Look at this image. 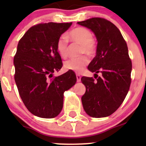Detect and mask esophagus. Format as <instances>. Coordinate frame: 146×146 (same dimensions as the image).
Instances as JSON below:
<instances>
[{"label":"esophagus","instance_id":"esophagus-1","mask_svg":"<svg viewBox=\"0 0 146 146\" xmlns=\"http://www.w3.org/2000/svg\"><path fill=\"white\" fill-rule=\"evenodd\" d=\"M76 78H77V82L81 81V76H80V75H78V74L76 75Z\"/></svg>","mask_w":146,"mask_h":146}]
</instances>
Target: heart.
<instances>
[{
  "instance_id": "heart-1",
  "label": "heart",
  "mask_w": 146,
  "mask_h": 146,
  "mask_svg": "<svg viewBox=\"0 0 146 146\" xmlns=\"http://www.w3.org/2000/svg\"><path fill=\"white\" fill-rule=\"evenodd\" d=\"M66 37L73 43L81 45L80 54H86L92 56L96 52V45L93 40V35L87 28L78 27L68 32ZM56 50L62 58H66L68 56V44L66 37L59 38L56 43ZM89 63V60L85 56L77 58L68 60L64 63V68L76 73H80Z\"/></svg>"
}]
</instances>
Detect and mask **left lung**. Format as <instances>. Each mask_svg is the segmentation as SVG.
I'll return each mask as SVG.
<instances>
[{
  "label": "left lung",
  "instance_id": "1",
  "mask_svg": "<svg viewBox=\"0 0 146 146\" xmlns=\"http://www.w3.org/2000/svg\"><path fill=\"white\" fill-rule=\"evenodd\" d=\"M78 24L96 36V56L88 68L95 73V78L101 73L97 80L82 77L86 88L81 98L83 109L92 117H108L120 107L130 88L132 64L127 44L118 28L105 19L92 17Z\"/></svg>",
  "mask_w": 146,
  "mask_h": 146
}]
</instances>
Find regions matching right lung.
I'll return each mask as SVG.
<instances>
[{"instance_id": "obj_1", "label": "right lung", "mask_w": 146, "mask_h": 146, "mask_svg": "<svg viewBox=\"0 0 146 146\" xmlns=\"http://www.w3.org/2000/svg\"><path fill=\"white\" fill-rule=\"evenodd\" d=\"M71 25L38 24L29 28L18 42L14 57L15 80L23 103L36 117L58 116L63 108L64 92L77 80L72 70L53 78L63 66L57 41Z\"/></svg>"}]
</instances>
